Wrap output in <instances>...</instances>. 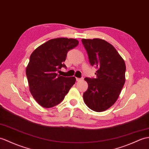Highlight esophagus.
Here are the masks:
<instances>
[{"instance_id": "1", "label": "esophagus", "mask_w": 149, "mask_h": 149, "mask_svg": "<svg viewBox=\"0 0 149 149\" xmlns=\"http://www.w3.org/2000/svg\"><path fill=\"white\" fill-rule=\"evenodd\" d=\"M82 79H83V78H76V81H77V82H79V81H82Z\"/></svg>"}]
</instances>
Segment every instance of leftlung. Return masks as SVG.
I'll return each mask as SVG.
<instances>
[{"label":"left lung","mask_w":149,"mask_h":149,"mask_svg":"<svg viewBox=\"0 0 149 149\" xmlns=\"http://www.w3.org/2000/svg\"><path fill=\"white\" fill-rule=\"evenodd\" d=\"M92 66L97 68L96 78H87L88 88L83 99L89 109L103 112L117 101L125 83L126 64L116 48L100 39H82Z\"/></svg>","instance_id":"obj_1"}]
</instances>
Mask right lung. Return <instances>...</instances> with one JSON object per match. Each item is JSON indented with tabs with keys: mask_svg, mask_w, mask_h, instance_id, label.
Masks as SVG:
<instances>
[{
	"mask_svg": "<svg viewBox=\"0 0 149 149\" xmlns=\"http://www.w3.org/2000/svg\"><path fill=\"white\" fill-rule=\"evenodd\" d=\"M79 44L75 39L56 38L47 41L33 51L26 68L29 89L33 98L44 108H51L63 101L75 82V77L56 74L65 67L68 51Z\"/></svg>",
	"mask_w": 149,
	"mask_h": 149,
	"instance_id": "1",
	"label": "right lung"
}]
</instances>
